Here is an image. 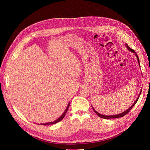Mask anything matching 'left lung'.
Masks as SVG:
<instances>
[{"mask_svg": "<svg viewBox=\"0 0 150 150\" xmlns=\"http://www.w3.org/2000/svg\"><path fill=\"white\" fill-rule=\"evenodd\" d=\"M126 47H127V49H128V50H129V52H132V53H135V55L137 57V61H138V63H139V66H140V62H139V57H138V56H137V55L136 54V53H135V52L133 50H132V48H130V47L128 46V45L127 44H126ZM140 67H141V66H140ZM141 91H142V90H141V92H140V93L139 94V96H138V97L137 98V99H136V100L135 101V103L133 104V105H132V106H130L128 109H127L125 111H123L122 113H119V114H117V115H102V114H100V113H99L98 112H97V111L95 110L94 108H93V106H92V108H93V111H95V113H96L97 115L99 117H100V118H103V119H116V118H119V117H123V116H124L125 115H126L127 113H128V112L129 111L131 110V109L132 108L135 106V104L137 103V100H138V99H139V97H140V95H141Z\"/></svg>", "mask_w": 150, "mask_h": 150, "instance_id": "left-lung-1", "label": "left lung"}]
</instances>
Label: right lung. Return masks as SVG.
<instances>
[{"mask_svg":"<svg viewBox=\"0 0 150 150\" xmlns=\"http://www.w3.org/2000/svg\"><path fill=\"white\" fill-rule=\"evenodd\" d=\"M69 104H70V103H68V106H67V107H66V109L65 110L64 112V113H62V115L60 116L59 118H58V119H56L55 121H53V122H47V123H41V124H40V125H44V126H46V125H50V124H56V123H57V122H60V120H62L63 119V118L64 117V116H65L66 113H67V111H68V110L69 106Z\"/></svg>","mask_w":150,"mask_h":150,"instance_id":"add662e5","label":"right lung"}]
</instances>
